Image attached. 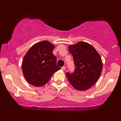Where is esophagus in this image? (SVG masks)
Here are the masks:
<instances>
[{"label": "esophagus", "instance_id": "obj_1", "mask_svg": "<svg viewBox=\"0 0 121 121\" xmlns=\"http://www.w3.org/2000/svg\"><path fill=\"white\" fill-rule=\"evenodd\" d=\"M61 69H62V70H63V71H64L65 69H66V67H65V66H62V67L61 68Z\"/></svg>", "mask_w": 121, "mask_h": 121}]
</instances>
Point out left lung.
<instances>
[{
  "instance_id": "8db88e82",
  "label": "left lung",
  "mask_w": 121,
  "mask_h": 121,
  "mask_svg": "<svg viewBox=\"0 0 121 121\" xmlns=\"http://www.w3.org/2000/svg\"><path fill=\"white\" fill-rule=\"evenodd\" d=\"M75 65L74 73H66L71 85L78 91H86L98 81L102 70L100 55L92 45L80 41L69 46Z\"/></svg>"
}]
</instances>
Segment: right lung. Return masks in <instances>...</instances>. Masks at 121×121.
<instances>
[{
  "label": "right lung",
  "instance_id": "add662e5",
  "mask_svg": "<svg viewBox=\"0 0 121 121\" xmlns=\"http://www.w3.org/2000/svg\"><path fill=\"white\" fill-rule=\"evenodd\" d=\"M55 45L48 41L34 44L26 54L22 62V70L29 84L42 86L48 82L55 72L60 69L52 51Z\"/></svg>",
  "mask_w": 121,
  "mask_h": 121
}]
</instances>
